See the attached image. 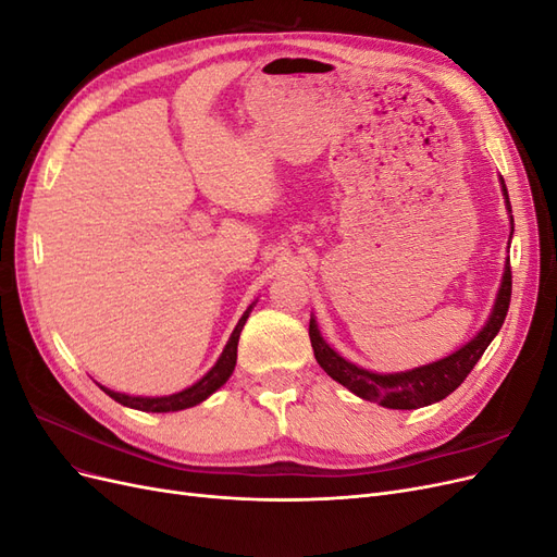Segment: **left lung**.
Here are the masks:
<instances>
[{
  "mask_svg": "<svg viewBox=\"0 0 557 557\" xmlns=\"http://www.w3.org/2000/svg\"><path fill=\"white\" fill-rule=\"evenodd\" d=\"M499 185H502L504 205H507V211L511 213L509 193H507V185H504L502 176H499ZM509 223H511V234H509V242H511L513 215H509ZM509 301H511V267H509V258H507L495 305H493L491 315H487V320H485V325L479 330L474 339H469L465 346L450 352V356L436 360V362H430V364H423V367L407 369V372H393V374L369 372V369L358 367V364L348 362L346 358H342L339 352H336L323 339L315 318L311 315L309 336H311L313 356H315L318 364L325 369L327 376H332L336 383L348 387L352 395H358L367 401H376L385 409H420V407H428V404L446 399L455 391V387H458L467 379V374L481 360L485 348L491 346V342L497 336L504 318H507Z\"/></svg>",
  "mask_w": 557,
  "mask_h": 557,
  "instance_id": "8db88e82",
  "label": "left lung"
}]
</instances>
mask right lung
<instances>
[{
	"label": "right lung",
	"mask_w": 557,
	"mask_h": 557,
	"mask_svg": "<svg viewBox=\"0 0 557 557\" xmlns=\"http://www.w3.org/2000/svg\"><path fill=\"white\" fill-rule=\"evenodd\" d=\"M252 307H256V301L244 311V315L239 318L237 327H234L230 342L225 344L221 358L215 360V364L209 369V372L201 376L197 383H193L190 387H185V391L181 393H174V395H162V397H141V395H125V393H115V391H109V387L99 385L102 391L115 399L117 404H123V407H129V409H137V411H146V413H170V411H183V409H190V407H197L199 401H205L207 397H211L218 387L225 385L227 379L232 376L234 372V364H237V346H239V336H242V330L246 325V318L250 315Z\"/></svg>",
	"instance_id": "1"
}]
</instances>
